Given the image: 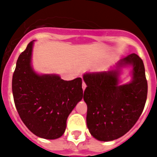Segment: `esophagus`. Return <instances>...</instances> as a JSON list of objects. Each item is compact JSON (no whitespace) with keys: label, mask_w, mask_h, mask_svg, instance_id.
Segmentation results:
<instances>
[{"label":"esophagus","mask_w":157,"mask_h":157,"mask_svg":"<svg viewBox=\"0 0 157 157\" xmlns=\"http://www.w3.org/2000/svg\"><path fill=\"white\" fill-rule=\"evenodd\" d=\"M86 88V83L83 82H82V90H83V91L85 90Z\"/></svg>","instance_id":"34e87169"}]
</instances>
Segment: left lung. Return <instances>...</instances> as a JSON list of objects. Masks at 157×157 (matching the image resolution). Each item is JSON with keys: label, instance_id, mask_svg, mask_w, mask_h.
Returning a JSON list of instances; mask_svg holds the SVG:
<instances>
[{"label": "left lung", "instance_id": "obj_1", "mask_svg": "<svg viewBox=\"0 0 157 157\" xmlns=\"http://www.w3.org/2000/svg\"><path fill=\"white\" fill-rule=\"evenodd\" d=\"M132 67V79L119 85L121 68ZM87 87L83 99L87 105L86 123L98 141H110L127 134L142 113L148 92L145 67L135 53L130 54L108 71L83 75Z\"/></svg>", "mask_w": 157, "mask_h": 157}]
</instances>
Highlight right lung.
Returning a JSON list of instances; mask_svg holds the SVG:
<instances>
[{
  "label": "right lung",
  "instance_id": "obj_1",
  "mask_svg": "<svg viewBox=\"0 0 157 157\" xmlns=\"http://www.w3.org/2000/svg\"><path fill=\"white\" fill-rule=\"evenodd\" d=\"M32 41L19 55L12 76L16 108L26 127L45 139L60 138L67 117L82 99L81 78L64 81L57 75H39L31 66Z\"/></svg>",
  "mask_w": 157,
  "mask_h": 157
}]
</instances>
